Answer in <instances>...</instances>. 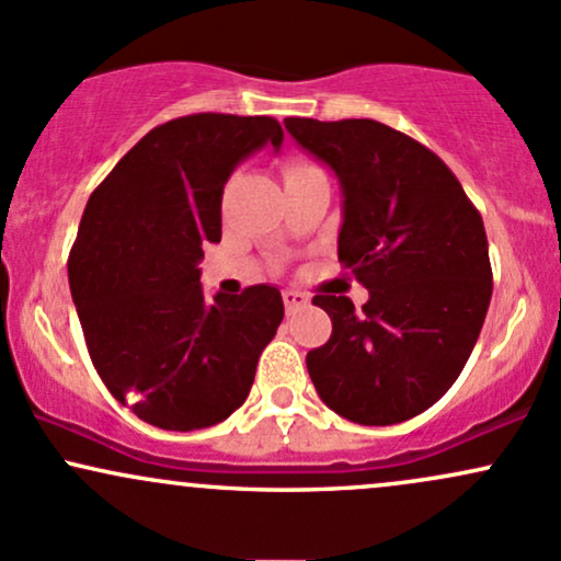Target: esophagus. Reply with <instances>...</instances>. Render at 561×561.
<instances>
[{
  "mask_svg": "<svg viewBox=\"0 0 561 561\" xmlns=\"http://www.w3.org/2000/svg\"><path fill=\"white\" fill-rule=\"evenodd\" d=\"M282 300H285L287 311H295V309H300V306L309 304V295L298 293V290H282Z\"/></svg>",
  "mask_w": 561,
  "mask_h": 561,
  "instance_id": "1",
  "label": "esophagus"
}]
</instances>
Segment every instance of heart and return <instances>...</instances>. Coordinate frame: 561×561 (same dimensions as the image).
<instances>
[{"label": "heart", "mask_w": 561, "mask_h": 561, "mask_svg": "<svg viewBox=\"0 0 561 561\" xmlns=\"http://www.w3.org/2000/svg\"><path fill=\"white\" fill-rule=\"evenodd\" d=\"M306 168H311V164H306V162H287L285 164V175H290V172H298V170H306Z\"/></svg>", "instance_id": "obj_1"}]
</instances>
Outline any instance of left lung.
<instances>
[{
    "mask_svg": "<svg viewBox=\"0 0 561 561\" xmlns=\"http://www.w3.org/2000/svg\"><path fill=\"white\" fill-rule=\"evenodd\" d=\"M285 127L335 170L337 261L370 290L362 311L313 295L332 319L330 341L306 354L313 389L362 426L410 421L458 380L488 317L482 215L434 151L389 125L287 116Z\"/></svg>",
    "mask_w": 561,
    "mask_h": 561,
    "instance_id": "left-lung-1",
    "label": "left lung"
}]
</instances>
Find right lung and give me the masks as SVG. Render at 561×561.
Returning <instances> with one entry per match:
<instances>
[{
	"label": "right lung",
	"instance_id": "right-lung-1",
	"mask_svg": "<svg viewBox=\"0 0 561 561\" xmlns=\"http://www.w3.org/2000/svg\"><path fill=\"white\" fill-rule=\"evenodd\" d=\"M271 116L191 114L146 133L90 194L69 255L71 298L98 375L140 421L196 431L248 399L285 304L276 287L205 300L199 261L220 199L252 151L279 149Z\"/></svg>",
	"mask_w": 561,
	"mask_h": 561
}]
</instances>
